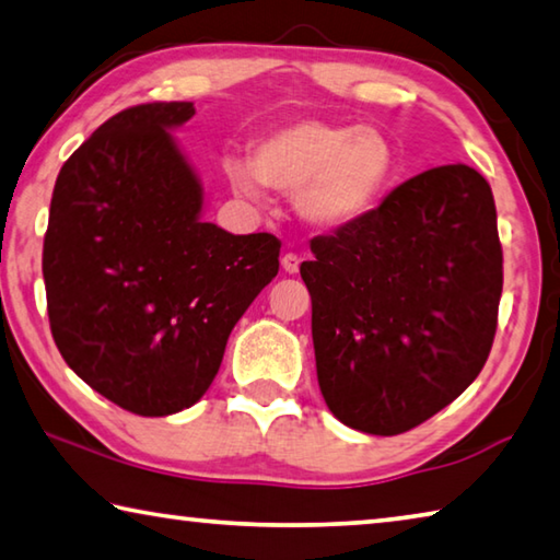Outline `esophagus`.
<instances>
[{
  "instance_id": "34e87169",
  "label": "esophagus",
  "mask_w": 560,
  "mask_h": 560,
  "mask_svg": "<svg viewBox=\"0 0 560 560\" xmlns=\"http://www.w3.org/2000/svg\"><path fill=\"white\" fill-rule=\"evenodd\" d=\"M299 264H301V259H299V254H293V252H287L281 257V269L287 271V273H296L299 271Z\"/></svg>"
}]
</instances>
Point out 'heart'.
<instances>
[{
    "instance_id": "heart-1",
    "label": "heart",
    "mask_w": 560,
    "mask_h": 560,
    "mask_svg": "<svg viewBox=\"0 0 560 560\" xmlns=\"http://www.w3.org/2000/svg\"><path fill=\"white\" fill-rule=\"evenodd\" d=\"M395 173V148L383 130L316 118L283 122L254 145L252 163L230 158L226 183L261 202L267 185L296 195V212L314 230H343L373 210Z\"/></svg>"
}]
</instances>
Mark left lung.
Here are the masks:
<instances>
[{
    "label": "left lung",
    "mask_w": 560,
    "mask_h": 560,
    "mask_svg": "<svg viewBox=\"0 0 560 560\" xmlns=\"http://www.w3.org/2000/svg\"><path fill=\"white\" fill-rule=\"evenodd\" d=\"M318 387L368 434H402L467 390L497 334L504 257L494 195L469 165L424 170L377 210L311 240Z\"/></svg>",
    "instance_id": "left-lung-1"
}]
</instances>
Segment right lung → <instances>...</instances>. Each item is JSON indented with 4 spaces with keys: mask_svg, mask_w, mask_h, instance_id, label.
<instances>
[{
    "mask_svg": "<svg viewBox=\"0 0 560 560\" xmlns=\"http://www.w3.org/2000/svg\"><path fill=\"white\" fill-rule=\"evenodd\" d=\"M187 101L116 113L56 177L44 236L51 336L71 371L128 412L192 407L232 328L279 273L273 234L202 222L175 130Z\"/></svg>",
    "mask_w": 560,
    "mask_h": 560,
    "instance_id": "add662e5",
    "label": "right lung"
}]
</instances>
